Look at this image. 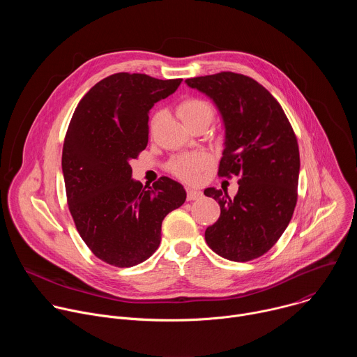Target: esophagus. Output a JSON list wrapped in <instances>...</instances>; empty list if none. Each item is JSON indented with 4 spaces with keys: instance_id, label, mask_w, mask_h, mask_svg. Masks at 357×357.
Returning <instances> with one entry per match:
<instances>
[{
    "instance_id": "34e87169",
    "label": "esophagus",
    "mask_w": 357,
    "mask_h": 357,
    "mask_svg": "<svg viewBox=\"0 0 357 357\" xmlns=\"http://www.w3.org/2000/svg\"><path fill=\"white\" fill-rule=\"evenodd\" d=\"M202 197V192L200 190H196V189H188V195H186V199L189 200V202H192V200H197V199H200Z\"/></svg>"
}]
</instances>
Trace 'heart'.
Segmentation results:
<instances>
[{"instance_id":"heart-1","label":"heart","mask_w":357,"mask_h":357,"mask_svg":"<svg viewBox=\"0 0 357 357\" xmlns=\"http://www.w3.org/2000/svg\"><path fill=\"white\" fill-rule=\"evenodd\" d=\"M178 113L181 119L185 121L186 126L205 120L213 119V107L208 103V101L202 100V98H188L182 101ZM162 112L157 113L154 117V121H158L162 117ZM211 162V157L206 154V152H193V154H185L181 157H176L171 162V171L179 176L183 181L193 182L199 178L200 172L205 169Z\"/></svg>"}]
</instances>
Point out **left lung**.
I'll return each mask as SVG.
<instances>
[{"mask_svg": "<svg viewBox=\"0 0 357 357\" xmlns=\"http://www.w3.org/2000/svg\"><path fill=\"white\" fill-rule=\"evenodd\" d=\"M206 94L225 127L220 176H238V190L205 195L220 205L219 220L205 231L208 245L223 259L250 261L267 252L287 229L295 205L299 149L294 130L271 93L233 72L186 79Z\"/></svg>", "mask_w": 357, "mask_h": 357, "instance_id": "left-lung-1", "label": "left lung"}]
</instances>
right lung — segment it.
<instances>
[{
	"instance_id": "obj_1",
	"label": "right lung",
	"mask_w": 357,
	"mask_h": 357,
	"mask_svg": "<svg viewBox=\"0 0 357 357\" xmlns=\"http://www.w3.org/2000/svg\"><path fill=\"white\" fill-rule=\"evenodd\" d=\"M181 82L116 73L94 84L73 113L62 152L69 211L83 241L107 264L132 267L149 259L162 220L186 199L168 176L142 188L130 165L148 144L149 110Z\"/></svg>"
}]
</instances>
